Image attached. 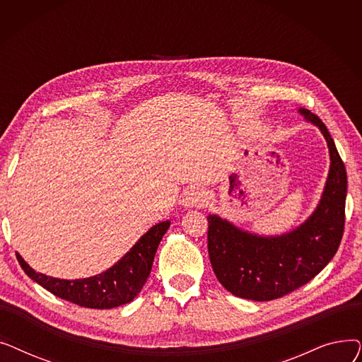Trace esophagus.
Instances as JSON below:
<instances>
[{
  "mask_svg": "<svg viewBox=\"0 0 362 362\" xmlns=\"http://www.w3.org/2000/svg\"><path fill=\"white\" fill-rule=\"evenodd\" d=\"M205 202V194L201 187L198 186H191L186 189V192L182 199V205L185 208H194V206H201Z\"/></svg>",
  "mask_w": 362,
  "mask_h": 362,
  "instance_id": "obj_1",
  "label": "esophagus"
}]
</instances>
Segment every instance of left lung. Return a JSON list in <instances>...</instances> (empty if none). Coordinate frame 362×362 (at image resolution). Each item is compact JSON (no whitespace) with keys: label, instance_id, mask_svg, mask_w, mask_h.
Listing matches in <instances>:
<instances>
[{"label":"left lung","instance_id":"obj_1","mask_svg":"<svg viewBox=\"0 0 362 362\" xmlns=\"http://www.w3.org/2000/svg\"><path fill=\"white\" fill-rule=\"evenodd\" d=\"M298 111L321 130L330 154L329 176L314 213L279 236L246 232L216 214L206 217L213 270L227 291L243 299L272 300L303 286L330 262L344 235L345 164L326 124L310 110Z\"/></svg>","mask_w":362,"mask_h":362}]
</instances>
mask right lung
Returning <instances> with one entry per match:
<instances>
[{
	"instance_id": "add662e5",
	"label": "right lung",
	"mask_w": 362,
	"mask_h": 362,
	"mask_svg": "<svg viewBox=\"0 0 362 362\" xmlns=\"http://www.w3.org/2000/svg\"><path fill=\"white\" fill-rule=\"evenodd\" d=\"M168 227V220L152 226L112 267L86 279L64 280L45 276L35 272L21 254L16 257L23 272L52 295L85 308L110 310L124 305L141 292L151 273L158 243Z\"/></svg>"
}]
</instances>
